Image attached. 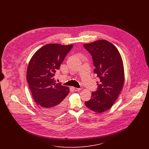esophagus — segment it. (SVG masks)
Returning <instances> with one entry per match:
<instances>
[{
    "label": "esophagus",
    "instance_id": "1",
    "mask_svg": "<svg viewBox=\"0 0 149 149\" xmlns=\"http://www.w3.org/2000/svg\"><path fill=\"white\" fill-rule=\"evenodd\" d=\"M72 89H74V91H75V92H77V91H80V88H75V87H72Z\"/></svg>",
    "mask_w": 149,
    "mask_h": 149
}]
</instances>
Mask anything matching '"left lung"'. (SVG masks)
<instances>
[{
    "instance_id": "obj_1",
    "label": "left lung",
    "mask_w": 149,
    "mask_h": 149,
    "mask_svg": "<svg viewBox=\"0 0 149 149\" xmlns=\"http://www.w3.org/2000/svg\"><path fill=\"white\" fill-rule=\"evenodd\" d=\"M92 55L94 74L99 78L98 88L91 98L85 102L88 108L97 113L108 110L118 98L124 84L123 65L116 46L106 40H100L84 44Z\"/></svg>"
}]
</instances>
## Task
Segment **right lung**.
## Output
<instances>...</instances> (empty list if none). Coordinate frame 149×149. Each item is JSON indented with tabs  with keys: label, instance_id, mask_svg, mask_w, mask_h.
I'll use <instances>...</instances> for the list:
<instances>
[{
	"label": "right lung",
	"instance_id": "1",
	"mask_svg": "<svg viewBox=\"0 0 149 149\" xmlns=\"http://www.w3.org/2000/svg\"><path fill=\"white\" fill-rule=\"evenodd\" d=\"M72 45L47 44L37 50L29 63L27 81L36 103L50 116L64 111L68 87L56 83L54 76Z\"/></svg>",
	"mask_w": 149,
	"mask_h": 149
}]
</instances>
